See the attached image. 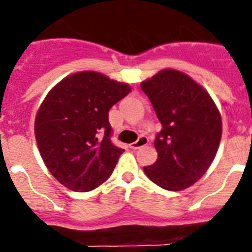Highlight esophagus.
Here are the masks:
<instances>
[{"instance_id": "esophagus-1", "label": "esophagus", "mask_w": 252, "mask_h": 252, "mask_svg": "<svg viewBox=\"0 0 252 252\" xmlns=\"http://www.w3.org/2000/svg\"><path fill=\"white\" fill-rule=\"evenodd\" d=\"M149 144V139L146 136H140L139 140L136 142H132L130 144V148L133 149V150H137V149L142 148V146H145Z\"/></svg>"}]
</instances>
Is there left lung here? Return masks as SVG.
<instances>
[{
  "instance_id": "obj_1",
  "label": "left lung",
  "mask_w": 252,
  "mask_h": 252,
  "mask_svg": "<svg viewBox=\"0 0 252 252\" xmlns=\"http://www.w3.org/2000/svg\"><path fill=\"white\" fill-rule=\"evenodd\" d=\"M140 87L162 125L154 142L158 159L144 171L166 190L189 188L215 160L222 136L221 113L203 87L177 69H162Z\"/></svg>"
}]
</instances>
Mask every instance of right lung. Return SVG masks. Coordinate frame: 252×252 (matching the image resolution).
<instances>
[{"label": "right lung", "instance_id": "obj_1", "mask_svg": "<svg viewBox=\"0 0 252 252\" xmlns=\"http://www.w3.org/2000/svg\"><path fill=\"white\" fill-rule=\"evenodd\" d=\"M131 92L94 70L63 78L35 117V139L51 175L70 190L90 192L112 174L124 149L111 142L108 111Z\"/></svg>", "mask_w": 252, "mask_h": 252}]
</instances>
